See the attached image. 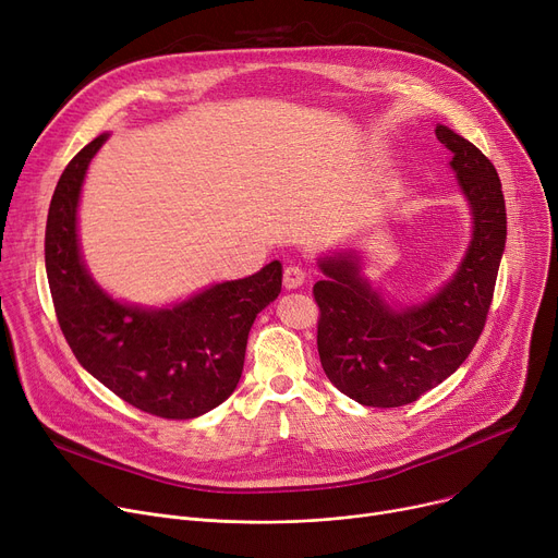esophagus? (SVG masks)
Wrapping results in <instances>:
<instances>
[{
    "label": "esophagus",
    "instance_id": "esophagus-1",
    "mask_svg": "<svg viewBox=\"0 0 558 558\" xmlns=\"http://www.w3.org/2000/svg\"><path fill=\"white\" fill-rule=\"evenodd\" d=\"M305 278H307V274L303 267H299V264H287L282 271V284L287 289H299L305 282Z\"/></svg>",
    "mask_w": 558,
    "mask_h": 558
}]
</instances>
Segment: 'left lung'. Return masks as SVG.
<instances>
[{"instance_id":"1","label":"left lung","mask_w":558,"mask_h":558,"mask_svg":"<svg viewBox=\"0 0 558 558\" xmlns=\"http://www.w3.org/2000/svg\"><path fill=\"white\" fill-rule=\"evenodd\" d=\"M436 137L471 201L473 242L457 276L423 305L393 312L360 276L355 255L318 262L326 280L312 289L318 305V357L330 383L366 407H402L441 385L471 355L490 310L507 242L500 175L473 142L448 126Z\"/></svg>"}]
</instances>
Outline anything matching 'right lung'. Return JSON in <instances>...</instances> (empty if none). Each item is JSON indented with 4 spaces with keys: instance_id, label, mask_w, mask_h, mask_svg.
<instances>
[{
    "instance_id": "right-lung-1",
    "label": "right lung",
    "mask_w": 558,
    "mask_h": 558,
    "mask_svg": "<svg viewBox=\"0 0 558 558\" xmlns=\"http://www.w3.org/2000/svg\"><path fill=\"white\" fill-rule=\"evenodd\" d=\"M106 137H95L70 160L49 203L45 267L58 326L81 366L114 396L151 416L196 418L238 387L248 330L278 299L282 267L271 262L160 312L108 299L87 276L76 240L83 175Z\"/></svg>"
}]
</instances>
